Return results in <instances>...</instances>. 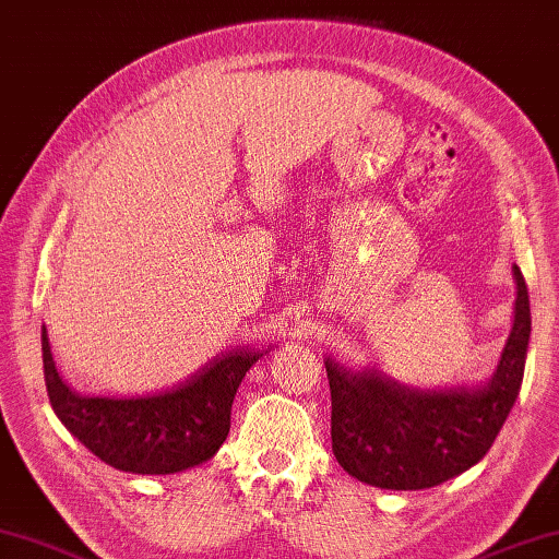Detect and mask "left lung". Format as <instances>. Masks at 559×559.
Returning <instances> with one entry per match:
<instances>
[{
    "mask_svg": "<svg viewBox=\"0 0 559 559\" xmlns=\"http://www.w3.org/2000/svg\"><path fill=\"white\" fill-rule=\"evenodd\" d=\"M514 323L497 367L475 385L417 389L379 369L325 357L333 453L357 480L381 489H427L485 459L514 407L531 337L526 280L514 265Z\"/></svg>",
    "mask_w": 559,
    "mask_h": 559,
    "instance_id": "obj_1",
    "label": "left lung"
}]
</instances>
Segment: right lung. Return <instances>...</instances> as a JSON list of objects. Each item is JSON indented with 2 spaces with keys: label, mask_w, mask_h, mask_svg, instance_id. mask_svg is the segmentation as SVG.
<instances>
[{
  "label": "right lung",
  "mask_w": 559,
  "mask_h": 559,
  "mask_svg": "<svg viewBox=\"0 0 559 559\" xmlns=\"http://www.w3.org/2000/svg\"><path fill=\"white\" fill-rule=\"evenodd\" d=\"M40 340L55 415L100 461L134 475H174L214 459L229 437L238 385L270 349H224L186 381L156 393L84 395L57 371L45 325Z\"/></svg>",
  "instance_id": "obj_1"
}]
</instances>
